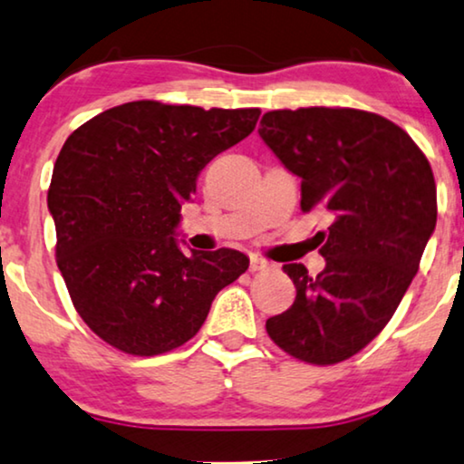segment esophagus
<instances>
[{
  "mask_svg": "<svg viewBox=\"0 0 464 464\" xmlns=\"http://www.w3.org/2000/svg\"><path fill=\"white\" fill-rule=\"evenodd\" d=\"M270 268V262H266L264 257H257V256H251L249 259V270L251 272H257V270H266Z\"/></svg>",
  "mask_w": 464,
  "mask_h": 464,
  "instance_id": "34e87169",
  "label": "esophagus"
}]
</instances>
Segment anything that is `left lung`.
<instances>
[{
    "label": "left lung",
    "instance_id": "1",
    "mask_svg": "<svg viewBox=\"0 0 464 464\" xmlns=\"http://www.w3.org/2000/svg\"><path fill=\"white\" fill-rule=\"evenodd\" d=\"M259 137L302 179V211L332 221L319 275L283 266L295 302L266 332L291 357L340 363L382 332L418 272L437 221L433 170L403 129L351 107L268 111Z\"/></svg>",
    "mask_w": 464,
    "mask_h": 464
}]
</instances>
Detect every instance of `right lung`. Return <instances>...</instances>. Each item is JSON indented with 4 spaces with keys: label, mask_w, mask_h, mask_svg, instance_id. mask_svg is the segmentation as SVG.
Instances as JSON below:
<instances>
[{
    "label": "right lung",
    "mask_w": 464,
    "mask_h": 464,
    "mask_svg": "<svg viewBox=\"0 0 464 464\" xmlns=\"http://www.w3.org/2000/svg\"><path fill=\"white\" fill-rule=\"evenodd\" d=\"M259 113L132 101L67 137L48 189L56 264L110 346L154 357L186 344L249 268L245 253H186L175 237L200 170L251 135Z\"/></svg>",
    "instance_id": "1"
}]
</instances>
